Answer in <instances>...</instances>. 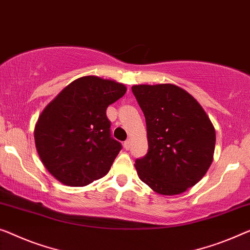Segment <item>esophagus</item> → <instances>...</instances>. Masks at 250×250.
Wrapping results in <instances>:
<instances>
[{
	"mask_svg": "<svg viewBox=\"0 0 250 250\" xmlns=\"http://www.w3.org/2000/svg\"><path fill=\"white\" fill-rule=\"evenodd\" d=\"M124 147H125V150H129L130 147H131V141H130L129 139L125 140V143H124Z\"/></svg>",
	"mask_w": 250,
	"mask_h": 250,
	"instance_id": "34e87169",
	"label": "esophagus"
}]
</instances>
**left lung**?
Returning <instances> with one entry per match:
<instances>
[{
  "label": "left lung",
  "instance_id": "8db88e82",
  "mask_svg": "<svg viewBox=\"0 0 250 250\" xmlns=\"http://www.w3.org/2000/svg\"><path fill=\"white\" fill-rule=\"evenodd\" d=\"M131 89L147 125L148 151L136 159L138 175L159 194H181L211 165L213 125L196 100L176 85H135Z\"/></svg>",
  "mask_w": 250,
  "mask_h": 250
}]
</instances>
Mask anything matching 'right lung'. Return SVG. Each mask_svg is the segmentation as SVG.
Returning <instances> with one entry per match:
<instances>
[{"label": "right lung", "instance_id": "right-lung-1", "mask_svg": "<svg viewBox=\"0 0 250 250\" xmlns=\"http://www.w3.org/2000/svg\"><path fill=\"white\" fill-rule=\"evenodd\" d=\"M125 91L114 81L81 77L42 111L35 130L37 151L62 184L85 186L109 172L122 145L111 136L106 109Z\"/></svg>", "mask_w": 250, "mask_h": 250}]
</instances>
